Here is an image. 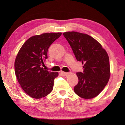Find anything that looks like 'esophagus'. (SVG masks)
<instances>
[{
	"label": "esophagus",
	"mask_w": 125,
	"mask_h": 125,
	"mask_svg": "<svg viewBox=\"0 0 125 125\" xmlns=\"http://www.w3.org/2000/svg\"><path fill=\"white\" fill-rule=\"evenodd\" d=\"M61 73H62V75H63V76H67V75H68V74H69V73H65V72H63V71H61Z\"/></svg>",
	"instance_id": "esophagus-1"
}]
</instances>
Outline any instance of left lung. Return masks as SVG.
I'll list each match as a JSON object with an SVG mask.
<instances>
[{
	"label": "left lung",
	"mask_w": 125,
	"mask_h": 125,
	"mask_svg": "<svg viewBox=\"0 0 125 125\" xmlns=\"http://www.w3.org/2000/svg\"><path fill=\"white\" fill-rule=\"evenodd\" d=\"M63 34L77 60L84 64L83 73H76L79 82L74 91L84 99L97 97L110 77V61L106 51L99 42L86 34L67 31Z\"/></svg>",
	"instance_id": "1"
}]
</instances>
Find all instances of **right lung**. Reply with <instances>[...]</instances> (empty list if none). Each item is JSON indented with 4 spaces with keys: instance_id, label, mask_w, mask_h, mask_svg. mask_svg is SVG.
<instances>
[{
    "instance_id": "right-lung-1",
    "label": "right lung",
    "mask_w": 125,
    "mask_h": 125,
    "mask_svg": "<svg viewBox=\"0 0 125 125\" xmlns=\"http://www.w3.org/2000/svg\"><path fill=\"white\" fill-rule=\"evenodd\" d=\"M62 33H46L31 37L21 47L14 62L15 76L22 90L29 96L40 99L52 91L58 73L41 67L47 59L49 46Z\"/></svg>"
}]
</instances>
